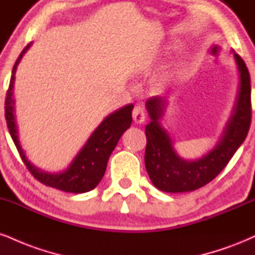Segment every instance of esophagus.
Returning <instances> with one entry per match:
<instances>
[{"instance_id": "esophagus-1", "label": "esophagus", "mask_w": 255, "mask_h": 255, "mask_svg": "<svg viewBox=\"0 0 255 255\" xmlns=\"http://www.w3.org/2000/svg\"><path fill=\"white\" fill-rule=\"evenodd\" d=\"M145 110H143L142 107L136 106L135 108L133 109V120L135 124H142L145 121Z\"/></svg>"}]
</instances>
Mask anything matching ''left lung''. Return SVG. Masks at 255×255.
Instances as JSON below:
<instances>
[{
    "label": "left lung",
    "mask_w": 255,
    "mask_h": 255,
    "mask_svg": "<svg viewBox=\"0 0 255 255\" xmlns=\"http://www.w3.org/2000/svg\"><path fill=\"white\" fill-rule=\"evenodd\" d=\"M232 52L240 78L238 95L231 118L216 145L202 158L188 160L177 153L172 137L161 125V119L168 107V98L154 96L147 100L146 109L151 122L146 125L145 129V166L153 185L160 191L178 194L204 186L226 167L246 139L252 121L251 77L242 58Z\"/></svg>",
    "instance_id": "obj_1"
}]
</instances>
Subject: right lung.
I'll use <instances>...</instances> for the list:
<instances>
[{
  "instance_id": "add662e5",
  "label": "right lung",
  "mask_w": 255,
  "mask_h": 255,
  "mask_svg": "<svg viewBox=\"0 0 255 255\" xmlns=\"http://www.w3.org/2000/svg\"><path fill=\"white\" fill-rule=\"evenodd\" d=\"M32 42L23 48L21 54L15 61V65L11 71L10 83L5 97L4 112L7 126L21 158L28 168L29 172L34 176L40 183L51 188L61 190L65 192L72 194H83L93 190L98 185L106 172L107 164L109 157L114 151L115 146L118 145L120 137L130 127L131 121V110L133 104H127L114 113L107 116L93 131L85 145L77 153L71 164L65 170L59 172H48L42 170L34 164H32L26 157V153L21 147L19 140V129L16 125V116H15V98H14V83L15 73H16L17 65H19L21 58L29 50Z\"/></svg>"
}]
</instances>
